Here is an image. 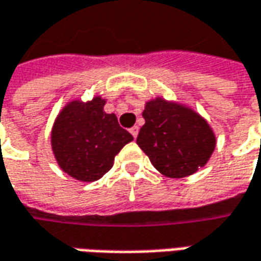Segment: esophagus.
Segmentation results:
<instances>
[{
  "label": "esophagus",
  "mask_w": 261,
  "mask_h": 261,
  "mask_svg": "<svg viewBox=\"0 0 261 261\" xmlns=\"http://www.w3.org/2000/svg\"><path fill=\"white\" fill-rule=\"evenodd\" d=\"M130 133H131V136H133V137L136 139V137H137V134H139V127H137V125H134V127H131V128H130Z\"/></svg>",
  "instance_id": "34e87169"
}]
</instances>
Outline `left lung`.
<instances>
[{"instance_id": "obj_1", "label": "left lung", "mask_w": 261, "mask_h": 261, "mask_svg": "<svg viewBox=\"0 0 261 261\" xmlns=\"http://www.w3.org/2000/svg\"><path fill=\"white\" fill-rule=\"evenodd\" d=\"M143 118L146 122L137 144L162 175L186 177L211 159L217 146L215 133L191 107L156 96L146 101Z\"/></svg>"}]
</instances>
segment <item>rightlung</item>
Instances as JSON below:
<instances>
[{
  "label": "right lung",
  "instance_id": "obj_1",
  "mask_svg": "<svg viewBox=\"0 0 261 261\" xmlns=\"http://www.w3.org/2000/svg\"><path fill=\"white\" fill-rule=\"evenodd\" d=\"M107 99L95 95L89 101H69L53 122L50 144L59 167L81 182L101 179L133 136L120 127L115 114H107Z\"/></svg>",
  "mask_w": 261,
  "mask_h": 261
}]
</instances>
